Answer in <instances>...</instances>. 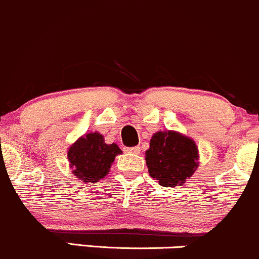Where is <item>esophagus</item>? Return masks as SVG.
<instances>
[{
  "label": "esophagus",
  "instance_id": "34e87169",
  "mask_svg": "<svg viewBox=\"0 0 259 259\" xmlns=\"http://www.w3.org/2000/svg\"><path fill=\"white\" fill-rule=\"evenodd\" d=\"M124 151L127 153H133V154H140L141 153V147L140 146H136V147H126Z\"/></svg>",
  "mask_w": 259,
  "mask_h": 259
}]
</instances>
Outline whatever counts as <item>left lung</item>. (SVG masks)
Wrapping results in <instances>:
<instances>
[{"instance_id":"1","label":"left lung","mask_w":259,"mask_h":259,"mask_svg":"<svg viewBox=\"0 0 259 259\" xmlns=\"http://www.w3.org/2000/svg\"><path fill=\"white\" fill-rule=\"evenodd\" d=\"M195 142L178 132H157L146 152L149 175L163 186L185 183L197 168Z\"/></svg>"}]
</instances>
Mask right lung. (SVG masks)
Returning <instances> with one entry per match:
<instances>
[{
    "instance_id": "1",
    "label": "right lung",
    "mask_w": 259,
    "mask_h": 259,
    "mask_svg": "<svg viewBox=\"0 0 259 259\" xmlns=\"http://www.w3.org/2000/svg\"><path fill=\"white\" fill-rule=\"evenodd\" d=\"M122 151L117 144H106L100 133H88L69 148L68 158L74 175L80 180L95 183L104 178L117 154Z\"/></svg>"
}]
</instances>
